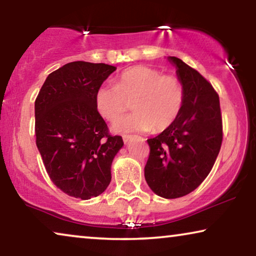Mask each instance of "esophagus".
I'll return each instance as SVG.
<instances>
[{"label":"esophagus","instance_id":"1","mask_svg":"<svg viewBox=\"0 0 256 256\" xmlns=\"http://www.w3.org/2000/svg\"><path fill=\"white\" fill-rule=\"evenodd\" d=\"M136 137H138V136H136V135H124V136H122V138H124V140L126 143H127L130 140L136 138Z\"/></svg>","mask_w":256,"mask_h":256}]
</instances>
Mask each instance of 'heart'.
I'll return each mask as SVG.
<instances>
[{
	"instance_id": "1",
	"label": "heart",
	"mask_w": 256,
	"mask_h": 256,
	"mask_svg": "<svg viewBox=\"0 0 256 256\" xmlns=\"http://www.w3.org/2000/svg\"><path fill=\"white\" fill-rule=\"evenodd\" d=\"M184 100V85L178 77L146 66L126 69L116 84H102L94 94L96 108L108 121L116 120L133 102L136 110L114 122L116 132L165 130L178 119Z\"/></svg>"
}]
</instances>
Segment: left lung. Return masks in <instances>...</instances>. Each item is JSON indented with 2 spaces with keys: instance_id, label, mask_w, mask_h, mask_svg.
Returning a JSON list of instances; mask_svg holds the SVG:
<instances>
[{
  "instance_id": "1",
  "label": "left lung",
  "mask_w": 256,
  "mask_h": 256,
  "mask_svg": "<svg viewBox=\"0 0 256 256\" xmlns=\"http://www.w3.org/2000/svg\"><path fill=\"white\" fill-rule=\"evenodd\" d=\"M168 58L184 85V100L171 127L148 140L150 154L144 176L157 195L178 198L195 190L208 176L220 154L223 124L212 85L180 58Z\"/></svg>"
}]
</instances>
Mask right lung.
<instances>
[{
  "label": "right lung",
  "mask_w": 256,
  "mask_h": 256,
  "mask_svg": "<svg viewBox=\"0 0 256 256\" xmlns=\"http://www.w3.org/2000/svg\"><path fill=\"white\" fill-rule=\"evenodd\" d=\"M116 68L75 61L50 72L34 102L36 143L50 180L72 198L100 195L124 146L110 134L94 104L97 88Z\"/></svg>",
  "instance_id": "right-lung-1"
}]
</instances>
